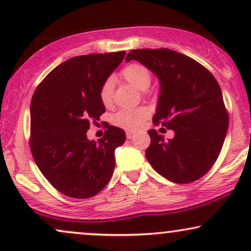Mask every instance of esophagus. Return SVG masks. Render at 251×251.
Returning a JSON list of instances; mask_svg holds the SVG:
<instances>
[{
  "label": "esophagus",
  "mask_w": 251,
  "mask_h": 251,
  "mask_svg": "<svg viewBox=\"0 0 251 251\" xmlns=\"http://www.w3.org/2000/svg\"><path fill=\"white\" fill-rule=\"evenodd\" d=\"M126 137H127V139H132V138H134V133H132V132H127V133H126Z\"/></svg>",
  "instance_id": "1"
}]
</instances>
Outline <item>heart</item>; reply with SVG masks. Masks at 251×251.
<instances>
[{"label":"heart","instance_id":"b5f03b06","mask_svg":"<svg viewBox=\"0 0 251 251\" xmlns=\"http://www.w3.org/2000/svg\"><path fill=\"white\" fill-rule=\"evenodd\" d=\"M124 79L131 83L133 87L139 91H146L151 85V73L145 66L139 63H132L125 67L122 72ZM113 98V81L112 79L106 80L100 89V99L103 105H109ZM146 111L142 108L137 109H123L114 116L113 122L120 127L128 129V131H137L143 126L146 119Z\"/></svg>","mask_w":251,"mask_h":251}]
</instances>
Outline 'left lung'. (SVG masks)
<instances>
[{
	"label": "left lung",
	"mask_w": 251,
	"mask_h": 251,
	"mask_svg": "<svg viewBox=\"0 0 251 251\" xmlns=\"http://www.w3.org/2000/svg\"><path fill=\"white\" fill-rule=\"evenodd\" d=\"M131 60L158 77L160 92L153 122L175 132L166 140L150 129L146 159L174 183L200 179L217 159L229 126L220 85L201 63L166 48L131 50L126 62Z\"/></svg>",
	"instance_id": "8db88e82"
}]
</instances>
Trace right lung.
<instances>
[{"instance_id": "1", "label": "right lung", "mask_w": 251, "mask_h": 251, "mask_svg": "<svg viewBox=\"0 0 251 251\" xmlns=\"http://www.w3.org/2000/svg\"><path fill=\"white\" fill-rule=\"evenodd\" d=\"M125 51L89 54L62 62L43 79L30 103V150L51 185L73 198L93 197L113 175L114 151L126 140L124 129L108 126L100 140H89L91 120L106 111L100 89Z\"/></svg>"}]
</instances>
